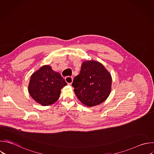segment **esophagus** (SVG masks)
Returning a JSON list of instances; mask_svg holds the SVG:
<instances>
[{"mask_svg":"<svg viewBox=\"0 0 154 154\" xmlns=\"http://www.w3.org/2000/svg\"><path fill=\"white\" fill-rule=\"evenodd\" d=\"M66 82L69 84V85H71L73 82V78L70 77V76H67L65 78Z\"/></svg>","mask_w":154,"mask_h":154,"instance_id":"34e87169","label":"esophagus"}]
</instances>
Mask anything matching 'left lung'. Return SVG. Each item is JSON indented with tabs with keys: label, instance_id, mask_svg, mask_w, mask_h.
Instances as JSON below:
<instances>
[{
	"label": "left lung",
	"instance_id": "8db88e82",
	"mask_svg": "<svg viewBox=\"0 0 154 154\" xmlns=\"http://www.w3.org/2000/svg\"><path fill=\"white\" fill-rule=\"evenodd\" d=\"M112 78L109 72L99 62L85 61L80 73L72 83L78 99L87 106H94L103 102L111 90Z\"/></svg>",
	"mask_w": 154,
	"mask_h": 154
}]
</instances>
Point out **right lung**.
I'll return each mask as SVG.
<instances>
[{"label":"right lung","mask_w":154,"mask_h":154,"mask_svg":"<svg viewBox=\"0 0 154 154\" xmlns=\"http://www.w3.org/2000/svg\"><path fill=\"white\" fill-rule=\"evenodd\" d=\"M66 85L58 72L54 71L51 66L45 65L31 75L28 91L36 102L48 106L58 100L61 88Z\"/></svg>","instance_id":"obj_1"}]
</instances>
